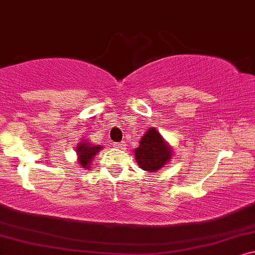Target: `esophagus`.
<instances>
[{
	"instance_id": "1",
	"label": "esophagus",
	"mask_w": 255,
	"mask_h": 255,
	"mask_svg": "<svg viewBox=\"0 0 255 255\" xmlns=\"http://www.w3.org/2000/svg\"><path fill=\"white\" fill-rule=\"evenodd\" d=\"M113 146L117 149H125V143L120 142V143H113Z\"/></svg>"
}]
</instances>
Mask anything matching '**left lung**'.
<instances>
[{
	"mask_svg": "<svg viewBox=\"0 0 255 255\" xmlns=\"http://www.w3.org/2000/svg\"><path fill=\"white\" fill-rule=\"evenodd\" d=\"M136 163L148 173H156L173 157V149L155 127L149 128L142 136L139 145L134 150Z\"/></svg>",
	"mask_w": 255,
	"mask_h": 255,
	"instance_id": "1",
	"label": "left lung"
}]
</instances>
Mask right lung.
<instances>
[{
  "label": "right lung",
  "mask_w": 255,
  "mask_h": 255,
  "mask_svg": "<svg viewBox=\"0 0 255 255\" xmlns=\"http://www.w3.org/2000/svg\"><path fill=\"white\" fill-rule=\"evenodd\" d=\"M75 149L77 153V164H80L81 168L89 170L91 166V162L97 153L103 149V145L92 144L88 139H83L77 143V146Z\"/></svg>",
  "instance_id": "right-lung-1"
}]
</instances>
